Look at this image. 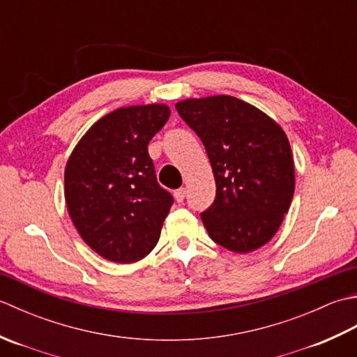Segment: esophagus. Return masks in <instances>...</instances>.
I'll return each mask as SVG.
<instances>
[{
  "label": "esophagus",
  "mask_w": 357,
  "mask_h": 357,
  "mask_svg": "<svg viewBox=\"0 0 357 357\" xmlns=\"http://www.w3.org/2000/svg\"><path fill=\"white\" fill-rule=\"evenodd\" d=\"M185 198V188L181 187L178 188V190H174V199H176L178 202H183Z\"/></svg>",
  "instance_id": "1"
}]
</instances>
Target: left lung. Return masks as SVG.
Here are the masks:
<instances>
[{
  "mask_svg": "<svg viewBox=\"0 0 357 357\" xmlns=\"http://www.w3.org/2000/svg\"><path fill=\"white\" fill-rule=\"evenodd\" d=\"M176 110L210 159L216 198L201 215L208 236L234 253L271 241L294 193V161L285 132L255 105L229 95L190 98Z\"/></svg>",
  "mask_w": 357,
  "mask_h": 357,
  "instance_id": "obj_1",
  "label": "left lung"
}]
</instances>
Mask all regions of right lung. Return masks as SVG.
<instances>
[{"label":"right lung","mask_w":357,"mask_h":357,"mask_svg":"<svg viewBox=\"0 0 357 357\" xmlns=\"http://www.w3.org/2000/svg\"><path fill=\"white\" fill-rule=\"evenodd\" d=\"M169 116L165 104L113 110L67 159L69 216L82 241L110 262H136L158 244L173 198L158 184L147 146Z\"/></svg>","instance_id":"obj_1"}]
</instances>
